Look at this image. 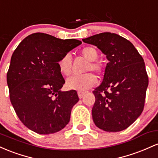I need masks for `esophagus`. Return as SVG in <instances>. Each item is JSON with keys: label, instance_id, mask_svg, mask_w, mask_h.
I'll use <instances>...</instances> for the list:
<instances>
[{"label": "esophagus", "instance_id": "obj_1", "mask_svg": "<svg viewBox=\"0 0 158 158\" xmlns=\"http://www.w3.org/2000/svg\"><path fill=\"white\" fill-rule=\"evenodd\" d=\"M85 94H86V93L85 92H81V91H79L78 93H77V95H78V97L80 98H82L84 96Z\"/></svg>", "mask_w": 158, "mask_h": 158}]
</instances>
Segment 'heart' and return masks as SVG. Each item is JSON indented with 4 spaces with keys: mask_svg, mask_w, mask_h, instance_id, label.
<instances>
[{
    "mask_svg": "<svg viewBox=\"0 0 158 158\" xmlns=\"http://www.w3.org/2000/svg\"><path fill=\"white\" fill-rule=\"evenodd\" d=\"M81 53L85 59L89 61L86 71H93L96 73H100L102 72V65L96 62H94L98 56V51L95 48L85 47L81 50ZM57 65L60 73L65 76L69 75L72 70V57L70 54H66L62 56L58 61ZM95 83H96V78L95 76L91 73H86L71 76L67 79L65 85L70 89L85 91L88 89L93 87Z\"/></svg>",
    "mask_w": 158,
    "mask_h": 158,
    "instance_id": "1",
    "label": "heart"
}]
</instances>
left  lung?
I'll return each instance as SVG.
<instances>
[{
    "label": "left lung",
    "instance_id": "1",
    "mask_svg": "<svg viewBox=\"0 0 158 158\" xmlns=\"http://www.w3.org/2000/svg\"><path fill=\"white\" fill-rule=\"evenodd\" d=\"M82 40L97 46L109 61L102 83L93 92L94 123L108 132L125 130L144 108L148 85L144 60L130 41L116 33L106 32Z\"/></svg>",
    "mask_w": 158,
    "mask_h": 158
}]
</instances>
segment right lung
<instances>
[{"label":"right lung","mask_w":158,"mask_h":158,"mask_svg":"<svg viewBox=\"0 0 158 158\" xmlns=\"http://www.w3.org/2000/svg\"><path fill=\"white\" fill-rule=\"evenodd\" d=\"M81 43L36 33L24 39L14 51L6 74L10 102L30 130L54 134L69 122L79 98L75 90L61 91L65 80L57 63Z\"/></svg>","instance_id":"add662e5"}]
</instances>
